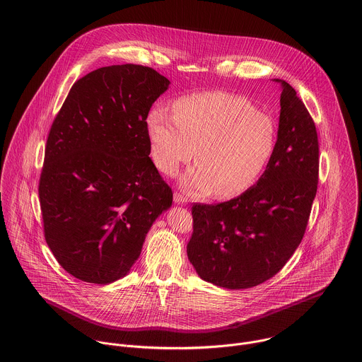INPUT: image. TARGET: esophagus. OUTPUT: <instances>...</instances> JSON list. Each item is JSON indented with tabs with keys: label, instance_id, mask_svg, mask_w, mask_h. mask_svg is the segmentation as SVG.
<instances>
[{
	"label": "esophagus",
	"instance_id": "34e87169",
	"mask_svg": "<svg viewBox=\"0 0 362 362\" xmlns=\"http://www.w3.org/2000/svg\"><path fill=\"white\" fill-rule=\"evenodd\" d=\"M173 200H175V203H177V204H186V203H187V197L183 196L182 193H179V192H175Z\"/></svg>",
	"mask_w": 362,
	"mask_h": 362
}]
</instances>
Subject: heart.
<instances>
[{"label":"heart","instance_id":"heart-1","mask_svg":"<svg viewBox=\"0 0 362 362\" xmlns=\"http://www.w3.org/2000/svg\"><path fill=\"white\" fill-rule=\"evenodd\" d=\"M146 128L152 158L163 173L175 175L196 153L199 162L182 180L194 196L214 189L220 197L242 194L266 172L279 142L273 115L249 98L221 90L182 96L173 115L155 106Z\"/></svg>","mask_w":362,"mask_h":362}]
</instances>
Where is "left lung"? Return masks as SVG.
Segmentation results:
<instances>
[{"instance_id": "8db88e82", "label": "left lung", "mask_w": 362, "mask_h": 362, "mask_svg": "<svg viewBox=\"0 0 362 362\" xmlns=\"http://www.w3.org/2000/svg\"><path fill=\"white\" fill-rule=\"evenodd\" d=\"M276 153L259 182L214 204L193 203L187 257L206 281L250 288L277 274L304 237L318 185V136L304 102L281 82Z\"/></svg>"}]
</instances>
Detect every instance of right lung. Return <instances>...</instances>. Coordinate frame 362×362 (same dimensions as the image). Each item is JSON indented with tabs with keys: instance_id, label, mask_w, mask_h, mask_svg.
<instances>
[{
	"instance_id": "obj_1",
	"label": "right lung",
	"mask_w": 362,
	"mask_h": 362,
	"mask_svg": "<svg viewBox=\"0 0 362 362\" xmlns=\"http://www.w3.org/2000/svg\"><path fill=\"white\" fill-rule=\"evenodd\" d=\"M153 68L125 64L78 79L57 113L40 176L47 245L75 279L129 273L172 187L149 158L146 116L168 89Z\"/></svg>"
}]
</instances>
